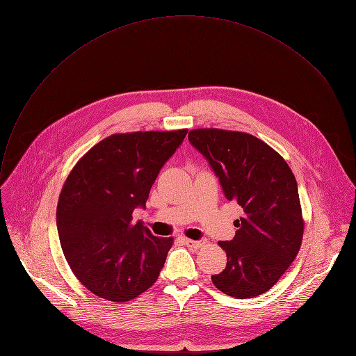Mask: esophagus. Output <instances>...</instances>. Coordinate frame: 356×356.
I'll return each mask as SVG.
<instances>
[{
    "instance_id": "esophagus-1",
    "label": "esophagus",
    "mask_w": 356,
    "mask_h": 356,
    "mask_svg": "<svg viewBox=\"0 0 356 356\" xmlns=\"http://www.w3.org/2000/svg\"><path fill=\"white\" fill-rule=\"evenodd\" d=\"M183 242H184L187 246L194 248V249H198V248H201L202 245L206 243L204 241H194V239H187V238H184V239H183Z\"/></svg>"
}]
</instances>
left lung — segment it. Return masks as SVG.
<instances>
[{"label": "left lung", "instance_id": "obj_1", "mask_svg": "<svg viewBox=\"0 0 356 356\" xmlns=\"http://www.w3.org/2000/svg\"><path fill=\"white\" fill-rule=\"evenodd\" d=\"M188 142L209 162L227 200L245 213L235 221V236L218 242L227 266L211 280L231 297H257L280 279L301 245L296 177L276 150L249 134L194 129Z\"/></svg>", "mask_w": 356, "mask_h": 356}]
</instances>
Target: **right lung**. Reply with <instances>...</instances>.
Listing matches in <instances>:
<instances>
[{"label":"right lung","mask_w":356,"mask_h":356,"mask_svg":"<svg viewBox=\"0 0 356 356\" xmlns=\"http://www.w3.org/2000/svg\"><path fill=\"white\" fill-rule=\"evenodd\" d=\"M187 129L111 135L91 147L69 175L56 211L65 258L84 287L110 301H129L158 280L173 238H158L135 209Z\"/></svg>","instance_id":"1"}]
</instances>
